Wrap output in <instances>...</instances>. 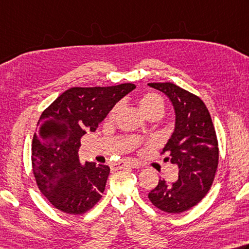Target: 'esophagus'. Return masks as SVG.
Segmentation results:
<instances>
[{"instance_id":"obj_1","label":"esophagus","mask_w":249,"mask_h":249,"mask_svg":"<svg viewBox=\"0 0 249 249\" xmlns=\"http://www.w3.org/2000/svg\"><path fill=\"white\" fill-rule=\"evenodd\" d=\"M125 166H130V168H134V169H139L142 168V164L139 163L137 161H132V162H120V163H116L114 164V168L116 170H120V169H123Z\"/></svg>"}]
</instances>
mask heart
I'll return each instance as SVG.
<instances>
[{
    "label": "heart",
    "instance_id": "1",
    "mask_svg": "<svg viewBox=\"0 0 249 249\" xmlns=\"http://www.w3.org/2000/svg\"><path fill=\"white\" fill-rule=\"evenodd\" d=\"M139 107L142 112L146 114L147 117H153V116H162L164 113L165 109V102L163 98L159 96L158 93L155 92H147L142 96L139 99ZM121 110V105L117 103L114 107H112L109 115H107V119L113 120L116 116L117 113Z\"/></svg>",
    "mask_w": 249,
    "mask_h": 249
}]
</instances>
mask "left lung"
I'll return each instance as SVG.
<instances>
[{"label":"left lung","instance_id":"left-lung-1","mask_svg":"<svg viewBox=\"0 0 249 249\" xmlns=\"http://www.w3.org/2000/svg\"><path fill=\"white\" fill-rule=\"evenodd\" d=\"M169 97L175 111V128L161 153L178 166V179H160L148 194L153 206L180 213L201 201L209 192L219 163L218 139L210 113L199 97L172 83H150Z\"/></svg>","mask_w":249,"mask_h":249}]
</instances>
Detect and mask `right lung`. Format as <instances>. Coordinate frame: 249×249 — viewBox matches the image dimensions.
<instances>
[{
  "mask_svg": "<svg viewBox=\"0 0 249 249\" xmlns=\"http://www.w3.org/2000/svg\"><path fill=\"white\" fill-rule=\"evenodd\" d=\"M135 88L129 83L74 87L42 112L34 135L31 162L39 189L56 209L81 214L101 199L110 168L94 162L81 164L80 138L86 130L94 132L116 102Z\"/></svg>",
  "mask_w": 249,
  "mask_h": 249,
  "instance_id": "obj_1",
  "label": "right lung"
}]
</instances>
